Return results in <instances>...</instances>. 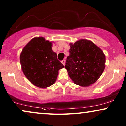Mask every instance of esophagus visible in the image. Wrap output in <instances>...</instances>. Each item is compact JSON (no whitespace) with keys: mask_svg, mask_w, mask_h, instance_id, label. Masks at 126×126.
I'll list each match as a JSON object with an SVG mask.
<instances>
[{"mask_svg":"<svg viewBox=\"0 0 126 126\" xmlns=\"http://www.w3.org/2000/svg\"><path fill=\"white\" fill-rule=\"evenodd\" d=\"M62 63L63 65H64V66H65V64H66V60H62Z\"/></svg>","mask_w":126,"mask_h":126,"instance_id":"34e87169","label":"esophagus"}]
</instances>
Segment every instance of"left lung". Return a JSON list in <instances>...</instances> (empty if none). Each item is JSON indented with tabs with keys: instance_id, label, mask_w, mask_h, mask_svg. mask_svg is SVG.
<instances>
[{
	"instance_id": "left-lung-1",
	"label": "left lung",
	"mask_w": 126,
	"mask_h": 126,
	"mask_svg": "<svg viewBox=\"0 0 126 126\" xmlns=\"http://www.w3.org/2000/svg\"><path fill=\"white\" fill-rule=\"evenodd\" d=\"M65 68L75 84L88 86L100 78L105 68V56L93 42L81 39L70 44Z\"/></svg>"
}]
</instances>
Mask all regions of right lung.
<instances>
[{"label": "right lung", "mask_w": 126, "mask_h": 126, "mask_svg": "<svg viewBox=\"0 0 126 126\" xmlns=\"http://www.w3.org/2000/svg\"><path fill=\"white\" fill-rule=\"evenodd\" d=\"M52 43L43 37L32 39L23 48L20 63L24 75L38 88H46L54 84L58 71L64 67L52 49Z\"/></svg>", "instance_id": "obj_1"}]
</instances>
